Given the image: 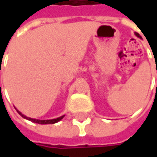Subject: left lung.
<instances>
[{
    "label": "left lung",
    "mask_w": 157,
    "mask_h": 157,
    "mask_svg": "<svg viewBox=\"0 0 157 157\" xmlns=\"http://www.w3.org/2000/svg\"><path fill=\"white\" fill-rule=\"evenodd\" d=\"M135 34H136V36H137V37H139V34H138V33H135Z\"/></svg>",
    "instance_id": "8db88e82"
}]
</instances>
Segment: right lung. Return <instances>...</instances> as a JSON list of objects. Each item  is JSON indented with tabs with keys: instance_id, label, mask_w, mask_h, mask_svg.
<instances>
[{
	"instance_id": "right-lung-1",
	"label": "right lung",
	"mask_w": 157,
	"mask_h": 157,
	"mask_svg": "<svg viewBox=\"0 0 157 157\" xmlns=\"http://www.w3.org/2000/svg\"><path fill=\"white\" fill-rule=\"evenodd\" d=\"M17 110V109H16ZM17 112H18V113L21 116V117H23L24 119H27V120H29V121H31V122H33V123H36V124H55V123H57V122H59V121H61L63 117H64V115H62V116H60V117H58V118H55V119H50V120H39V119H35V118H31V117H27L26 115H24V114H22L20 111H18L17 110Z\"/></svg>"
}]
</instances>
